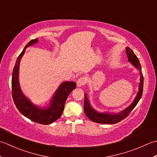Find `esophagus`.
<instances>
[{
  "mask_svg": "<svg viewBox=\"0 0 157 157\" xmlns=\"http://www.w3.org/2000/svg\"><path fill=\"white\" fill-rule=\"evenodd\" d=\"M87 78L85 77V76H82V77L79 78L78 79L77 82H76V85H77L78 87H81L82 86L85 85L86 83H87Z\"/></svg>",
  "mask_w": 157,
  "mask_h": 157,
  "instance_id": "obj_1",
  "label": "esophagus"
}]
</instances>
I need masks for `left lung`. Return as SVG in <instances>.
<instances>
[{"instance_id": "obj_1", "label": "left lung", "mask_w": 157, "mask_h": 157, "mask_svg": "<svg viewBox=\"0 0 157 157\" xmlns=\"http://www.w3.org/2000/svg\"><path fill=\"white\" fill-rule=\"evenodd\" d=\"M126 53L128 57V62H129L133 66L138 70L140 72V83L138 91L132 103L129 106L124 108L122 111L119 113H109V112H98L95 110L91 106L90 101L87 97V94H85V102H84V111L89 119L95 123H101V124H114L120 122L121 121L125 119L131 112L133 110L134 108L136 107L137 104L138 103L140 99L142 98L143 93V85H144V77L142 72V68L140 65L139 59H137V56L135 55L133 51L129 47H127L126 48Z\"/></svg>"}]
</instances>
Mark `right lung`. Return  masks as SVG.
<instances>
[{
    "mask_svg": "<svg viewBox=\"0 0 157 157\" xmlns=\"http://www.w3.org/2000/svg\"><path fill=\"white\" fill-rule=\"evenodd\" d=\"M38 39L30 40L18 56L12 73V96L14 103L18 110L24 115L34 122L49 124L57 120L62 115L64 104L69 94L76 88L75 82L65 81L60 84L54 93L49 104L45 107H40L34 104L22 92L19 81L20 63L27 47L38 43Z\"/></svg>",
    "mask_w": 157,
    "mask_h": 157,
    "instance_id": "obj_1",
    "label": "right lung"
}]
</instances>
